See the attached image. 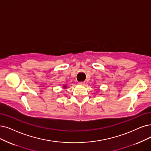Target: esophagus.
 Returning a JSON list of instances; mask_svg holds the SVG:
<instances>
[{
    "instance_id": "34e87169",
    "label": "esophagus",
    "mask_w": 151,
    "mask_h": 151,
    "mask_svg": "<svg viewBox=\"0 0 151 151\" xmlns=\"http://www.w3.org/2000/svg\"><path fill=\"white\" fill-rule=\"evenodd\" d=\"M78 84L79 85H83L85 84V82H83V81H80V82H78Z\"/></svg>"
}]
</instances>
